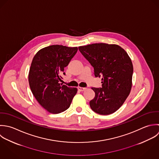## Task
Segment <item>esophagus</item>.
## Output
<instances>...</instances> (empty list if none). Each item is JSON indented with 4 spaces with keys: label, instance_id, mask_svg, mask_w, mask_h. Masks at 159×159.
<instances>
[{
    "label": "esophagus",
    "instance_id": "obj_1",
    "mask_svg": "<svg viewBox=\"0 0 159 159\" xmlns=\"http://www.w3.org/2000/svg\"><path fill=\"white\" fill-rule=\"evenodd\" d=\"M78 90L79 91H85L87 88H82V87H78Z\"/></svg>",
    "mask_w": 159,
    "mask_h": 159
}]
</instances>
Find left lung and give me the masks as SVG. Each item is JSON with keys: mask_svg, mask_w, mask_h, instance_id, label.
I'll list each match as a JSON object with an SVG mask.
<instances>
[{"mask_svg": "<svg viewBox=\"0 0 159 159\" xmlns=\"http://www.w3.org/2000/svg\"><path fill=\"white\" fill-rule=\"evenodd\" d=\"M94 68L96 77L102 78V88H92L94 98L91 109L100 115H109L123 105L130 93L133 66L126 52L116 44L96 43L78 48Z\"/></svg>", "mask_w": 159, "mask_h": 159, "instance_id": "left-lung-1", "label": "left lung"}]
</instances>
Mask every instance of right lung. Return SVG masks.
Here are the masks:
<instances>
[{"label":"right lung","instance_id":"add662e5","mask_svg":"<svg viewBox=\"0 0 159 159\" xmlns=\"http://www.w3.org/2000/svg\"><path fill=\"white\" fill-rule=\"evenodd\" d=\"M77 51V47L52 45L39 51L33 59L28 75L30 89L39 104L51 113L68 109L77 93L76 88L60 83L65 67Z\"/></svg>","mask_w":159,"mask_h":159}]
</instances>
